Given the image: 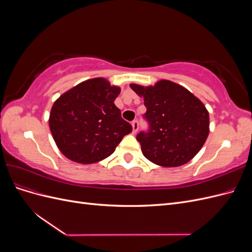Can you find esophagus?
<instances>
[{
    "mask_svg": "<svg viewBox=\"0 0 252 252\" xmlns=\"http://www.w3.org/2000/svg\"><path fill=\"white\" fill-rule=\"evenodd\" d=\"M131 125H132V132H133V133H135L136 131L139 130V121H138V120H134V121H132Z\"/></svg>",
    "mask_w": 252,
    "mask_h": 252,
    "instance_id": "esophagus-1",
    "label": "esophagus"
}]
</instances>
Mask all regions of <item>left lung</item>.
<instances>
[{
  "label": "left lung",
  "mask_w": 252,
  "mask_h": 252,
  "mask_svg": "<svg viewBox=\"0 0 252 252\" xmlns=\"http://www.w3.org/2000/svg\"><path fill=\"white\" fill-rule=\"evenodd\" d=\"M144 97V120L148 129L136 135L144 157L164 167L189 162L201 150L209 133V113L204 104L186 88L163 80L155 86L131 84Z\"/></svg>",
  "instance_id": "obj_1"
}]
</instances>
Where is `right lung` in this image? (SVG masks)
I'll return each mask as SVG.
<instances>
[{
	"instance_id": "add662e5",
	"label": "right lung",
	"mask_w": 252,
	"mask_h": 252,
	"mask_svg": "<svg viewBox=\"0 0 252 252\" xmlns=\"http://www.w3.org/2000/svg\"><path fill=\"white\" fill-rule=\"evenodd\" d=\"M120 91L105 79L96 78L79 84L55 102L49 127L66 158L81 164L102 161L132 131L113 103Z\"/></svg>"
}]
</instances>
